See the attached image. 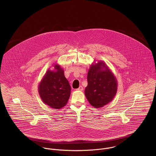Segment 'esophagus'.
Listing matches in <instances>:
<instances>
[{
  "label": "esophagus",
  "mask_w": 156,
  "mask_h": 156,
  "mask_svg": "<svg viewBox=\"0 0 156 156\" xmlns=\"http://www.w3.org/2000/svg\"><path fill=\"white\" fill-rule=\"evenodd\" d=\"M83 88L82 86H80V87H79V88H77V89H76V90L82 91V90H83Z\"/></svg>",
  "instance_id": "obj_1"
}]
</instances>
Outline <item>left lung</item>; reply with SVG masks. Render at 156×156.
Instances as JSON below:
<instances>
[{"label": "left lung", "mask_w": 156, "mask_h": 156, "mask_svg": "<svg viewBox=\"0 0 156 156\" xmlns=\"http://www.w3.org/2000/svg\"><path fill=\"white\" fill-rule=\"evenodd\" d=\"M87 80L85 94L91 106L98 109L111 102L116 94L118 81L104 61H94L90 66Z\"/></svg>", "instance_id": "8db88e82"}]
</instances>
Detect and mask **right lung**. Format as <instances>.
I'll list each match as a JSON object with an SVG mask.
<instances>
[{"mask_svg": "<svg viewBox=\"0 0 156 156\" xmlns=\"http://www.w3.org/2000/svg\"><path fill=\"white\" fill-rule=\"evenodd\" d=\"M47 70L38 85V93L43 102L49 107L60 109L67 105L71 87L64 76V70L58 64Z\"/></svg>", "mask_w": 156, "mask_h": 156, "instance_id": "obj_1", "label": "right lung"}]
</instances>
